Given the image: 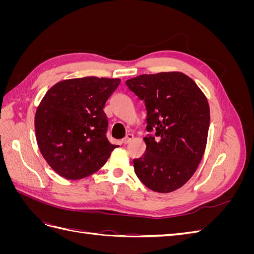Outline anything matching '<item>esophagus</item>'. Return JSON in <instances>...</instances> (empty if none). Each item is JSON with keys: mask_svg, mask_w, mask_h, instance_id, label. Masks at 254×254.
<instances>
[{"mask_svg": "<svg viewBox=\"0 0 254 254\" xmlns=\"http://www.w3.org/2000/svg\"><path fill=\"white\" fill-rule=\"evenodd\" d=\"M133 139V134H131V133H127L126 134V136L124 137V139L122 140V143L123 144H128L130 141H131Z\"/></svg>", "mask_w": 254, "mask_h": 254, "instance_id": "34e87169", "label": "esophagus"}]
</instances>
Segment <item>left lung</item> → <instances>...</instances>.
Wrapping results in <instances>:
<instances>
[{"mask_svg": "<svg viewBox=\"0 0 254 254\" xmlns=\"http://www.w3.org/2000/svg\"><path fill=\"white\" fill-rule=\"evenodd\" d=\"M145 104L146 151L133 160L148 189L171 193L196 172L206 145L210 108L201 90L180 72L144 74L126 81Z\"/></svg>", "mask_w": 254, "mask_h": 254, "instance_id": "obj_1", "label": "left lung"}]
</instances>
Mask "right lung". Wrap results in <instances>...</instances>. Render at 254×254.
<instances>
[{"mask_svg":"<svg viewBox=\"0 0 254 254\" xmlns=\"http://www.w3.org/2000/svg\"><path fill=\"white\" fill-rule=\"evenodd\" d=\"M119 78L83 77L57 82L44 95L35 117L43 158L61 177L77 180L97 172L117 148L107 139L104 107Z\"/></svg>","mask_w":254,"mask_h":254,"instance_id":"right-lung-1","label":"right lung"}]
</instances>
